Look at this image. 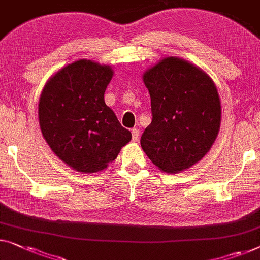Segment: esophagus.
Returning a JSON list of instances; mask_svg holds the SVG:
<instances>
[{"mask_svg":"<svg viewBox=\"0 0 260 260\" xmlns=\"http://www.w3.org/2000/svg\"><path fill=\"white\" fill-rule=\"evenodd\" d=\"M131 134H133V141L136 142L139 136V130L137 127H134V129H131Z\"/></svg>","mask_w":260,"mask_h":260,"instance_id":"1","label":"esophagus"}]
</instances>
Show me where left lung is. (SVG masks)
I'll return each instance as SVG.
<instances>
[{"label":"left lung","instance_id":"obj_1","mask_svg":"<svg viewBox=\"0 0 260 260\" xmlns=\"http://www.w3.org/2000/svg\"><path fill=\"white\" fill-rule=\"evenodd\" d=\"M143 81L151 97V124L141 137L150 160L168 174L198 163L211 149L220 127V100L213 81L191 63L167 57Z\"/></svg>","mask_w":260,"mask_h":260}]
</instances>
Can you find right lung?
<instances>
[{"label":"right lung","mask_w":260,"mask_h":260,"mask_svg":"<svg viewBox=\"0 0 260 260\" xmlns=\"http://www.w3.org/2000/svg\"><path fill=\"white\" fill-rule=\"evenodd\" d=\"M111 67L80 59L58 70L44 85L40 127L59 159L78 172L95 174L116 159L131 133L104 102Z\"/></svg>","instance_id":"obj_1"}]
</instances>
